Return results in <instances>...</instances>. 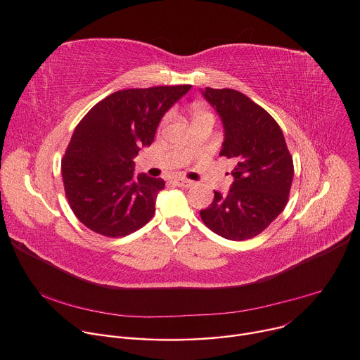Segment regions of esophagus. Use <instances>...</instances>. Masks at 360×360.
<instances>
[{"label": "esophagus", "mask_w": 360, "mask_h": 360, "mask_svg": "<svg viewBox=\"0 0 360 360\" xmlns=\"http://www.w3.org/2000/svg\"><path fill=\"white\" fill-rule=\"evenodd\" d=\"M176 184L180 187H192L195 183L192 180H186V179H177Z\"/></svg>", "instance_id": "esophagus-1"}]
</instances>
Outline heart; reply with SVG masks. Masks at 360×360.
I'll use <instances>...</instances> for the list:
<instances>
[{"mask_svg": "<svg viewBox=\"0 0 360 360\" xmlns=\"http://www.w3.org/2000/svg\"><path fill=\"white\" fill-rule=\"evenodd\" d=\"M205 113H207V112L203 110L202 108H198V109L195 110V113H193V117H195V116H199V115H205Z\"/></svg>", "mask_w": 360, "mask_h": 360, "instance_id": "1", "label": "heart"}]
</instances>
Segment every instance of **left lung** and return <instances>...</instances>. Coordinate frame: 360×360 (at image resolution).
I'll use <instances>...</instances> for the list:
<instances>
[{
  "mask_svg": "<svg viewBox=\"0 0 360 360\" xmlns=\"http://www.w3.org/2000/svg\"><path fill=\"white\" fill-rule=\"evenodd\" d=\"M224 126L219 155L237 165L229 192H215L200 210L203 224L215 234L243 241L259 236L285 209L293 179V161L281 126L245 94L231 89L202 90Z\"/></svg>",
  "mask_w": 360,
  "mask_h": 360,
  "instance_id": "1",
  "label": "left lung"
}]
</instances>
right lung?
Masks as SVG:
<instances>
[{
  "mask_svg": "<svg viewBox=\"0 0 360 360\" xmlns=\"http://www.w3.org/2000/svg\"><path fill=\"white\" fill-rule=\"evenodd\" d=\"M192 86L120 90L81 119L62 160V180L75 217L105 237H124L155 214L165 183L135 176L134 158L154 141L161 117Z\"/></svg>",
  "mask_w": 360,
  "mask_h": 360,
  "instance_id": "right-lung-1",
  "label": "right lung"
}]
</instances>
